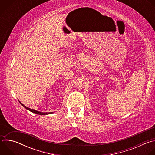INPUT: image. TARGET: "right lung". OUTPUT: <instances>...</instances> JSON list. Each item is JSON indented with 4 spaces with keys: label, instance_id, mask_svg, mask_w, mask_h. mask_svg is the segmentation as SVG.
<instances>
[{
    "label": "right lung",
    "instance_id": "obj_1",
    "mask_svg": "<svg viewBox=\"0 0 155 155\" xmlns=\"http://www.w3.org/2000/svg\"><path fill=\"white\" fill-rule=\"evenodd\" d=\"M20 104L23 105L25 108H26L27 110H29V111H31V112H33V113H35V114H38V115H48V114H52V112H49V113H43V112H38V111H37V110H33V109H31V108H28V107H27L26 106H25V105H23V104L22 103H21L20 102Z\"/></svg>",
    "mask_w": 155,
    "mask_h": 155
}]
</instances>
